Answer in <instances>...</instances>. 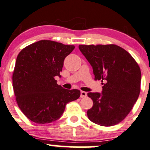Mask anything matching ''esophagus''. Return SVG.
<instances>
[{
	"label": "esophagus",
	"mask_w": 150,
	"mask_h": 150,
	"mask_svg": "<svg viewBox=\"0 0 150 150\" xmlns=\"http://www.w3.org/2000/svg\"><path fill=\"white\" fill-rule=\"evenodd\" d=\"M87 96V93H86V92H85V91H81V98H84V97H86V96Z\"/></svg>",
	"instance_id": "34e87169"
}]
</instances>
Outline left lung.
Wrapping results in <instances>:
<instances>
[{
    "label": "left lung",
    "instance_id": "left-lung-1",
    "mask_svg": "<svg viewBox=\"0 0 150 150\" xmlns=\"http://www.w3.org/2000/svg\"><path fill=\"white\" fill-rule=\"evenodd\" d=\"M78 47L93 67L95 81L104 84L102 93H88L93 100L88 117L102 126L117 125L129 114L139 96V66L128 51L117 45Z\"/></svg>",
    "mask_w": 150,
    "mask_h": 150
}]
</instances>
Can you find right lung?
<instances>
[{
	"label": "right lung",
	"instance_id": "add662e5",
	"mask_svg": "<svg viewBox=\"0 0 150 150\" xmlns=\"http://www.w3.org/2000/svg\"><path fill=\"white\" fill-rule=\"evenodd\" d=\"M75 46L42 40L18 54L12 75L18 107L31 121L50 123L63 114L66 104L80 97L77 89L67 90L57 83L64 60Z\"/></svg>",
	"mask_w": 150,
	"mask_h": 150
}]
</instances>
